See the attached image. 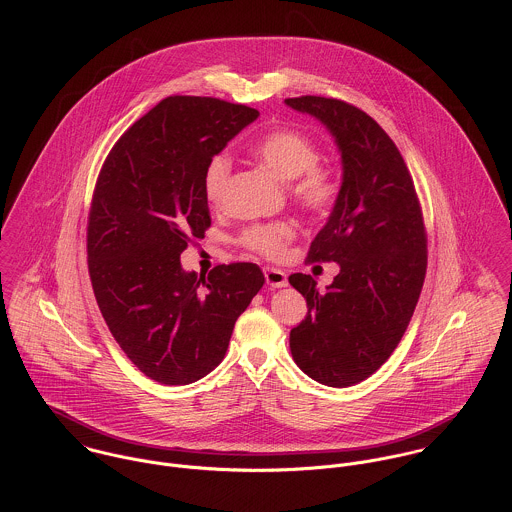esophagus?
Wrapping results in <instances>:
<instances>
[{"label": "esophagus", "mask_w": 512, "mask_h": 512, "mask_svg": "<svg viewBox=\"0 0 512 512\" xmlns=\"http://www.w3.org/2000/svg\"><path fill=\"white\" fill-rule=\"evenodd\" d=\"M264 276H266V282L270 288H286L288 286V276L286 272L278 270V268H264Z\"/></svg>", "instance_id": "34e87169"}]
</instances>
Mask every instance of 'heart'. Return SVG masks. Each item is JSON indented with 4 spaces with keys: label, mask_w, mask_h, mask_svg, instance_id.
<instances>
[{
    "label": "heart",
    "mask_w": 512,
    "mask_h": 512,
    "mask_svg": "<svg viewBox=\"0 0 512 512\" xmlns=\"http://www.w3.org/2000/svg\"><path fill=\"white\" fill-rule=\"evenodd\" d=\"M254 157L282 181H290L293 201L309 213H325L339 197L341 185L337 175L319 165V147L297 130H272L258 138L252 146ZM232 161L226 153L209 159L203 175L205 197L211 205H219L224 197ZM293 226L286 220L258 222L242 230L240 244L260 256L278 258L292 240Z\"/></svg>",
    "instance_id": "b5f03b06"
}]
</instances>
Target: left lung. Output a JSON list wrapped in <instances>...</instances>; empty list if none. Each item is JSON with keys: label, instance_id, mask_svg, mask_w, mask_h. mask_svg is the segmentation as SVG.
I'll return each instance as SVG.
<instances>
[{"label": "left lung", "instance_id": "obj_1", "mask_svg": "<svg viewBox=\"0 0 512 512\" xmlns=\"http://www.w3.org/2000/svg\"><path fill=\"white\" fill-rule=\"evenodd\" d=\"M286 104L329 130L343 163L339 197L307 254L341 270L327 292L290 276L307 301L290 349L307 376L345 388L386 363L412 319L428 266L422 209L398 147L363 110L323 96Z\"/></svg>", "mask_w": 512, "mask_h": 512}]
</instances>
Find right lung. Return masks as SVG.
<instances>
[{"label": "right lung", "mask_w": 512, "mask_h": 512, "mask_svg": "<svg viewBox=\"0 0 512 512\" xmlns=\"http://www.w3.org/2000/svg\"><path fill=\"white\" fill-rule=\"evenodd\" d=\"M260 116L219 98L169 96L108 153L88 215V272L102 317L155 382L189 384L220 365L240 313L264 286L256 264L185 272L181 252L211 226L209 159Z\"/></svg>", "instance_id": "add662e5"}]
</instances>
